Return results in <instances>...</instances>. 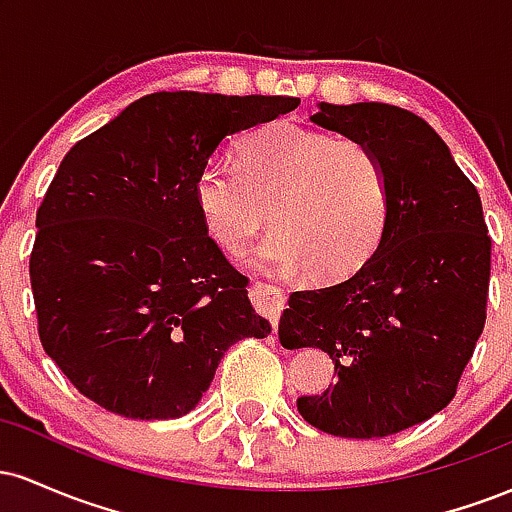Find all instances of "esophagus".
<instances>
[{
  "label": "esophagus",
  "mask_w": 512,
  "mask_h": 512,
  "mask_svg": "<svg viewBox=\"0 0 512 512\" xmlns=\"http://www.w3.org/2000/svg\"><path fill=\"white\" fill-rule=\"evenodd\" d=\"M252 303L257 305V310H260L262 315L269 317V322H272V327L276 330V325H279L281 310L286 308L284 289L260 281V284H255V289H252Z\"/></svg>",
  "instance_id": "34e87169"
}]
</instances>
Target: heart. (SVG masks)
<instances>
[{"instance_id":"1","label":"heart","mask_w":512,"mask_h":512,"mask_svg":"<svg viewBox=\"0 0 512 512\" xmlns=\"http://www.w3.org/2000/svg\"><path fill=\"white\" fill-rule=\"evenodd\" d=\"M209 238L238 255L264 223L274 228L250 262L272 274L315 267L342 279L373 255L390 216L385 170L366 144L301 125H274L240 146V168L211 158L195 178Z\"/></svg>"}]
</instances>
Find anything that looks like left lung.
<instances>
[{
  "instance_id": "8db88e82",
  "label": "left lung",
  "mask_w": 512,
  "mask_h": 512,
  "mask_svg": "<svg viewBox=\"0 0 512 512\" xmlns=\"http://www.w3.org/2000/svg\"><path fill=\"white\" fill-rule=\"evenodd\" d=\"M315 125L373 151L390 187L378 250L351 279L291 293L281 344L330 354L337 383L298 397L310 426L385 438L455 397L484 332L491 238L477 187L436 129L387 103H320Z\"/></svg>"
}]
</instances>
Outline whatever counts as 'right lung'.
Instances as JSON below:
<instances>
[{
	"mask_svg": "<svg viewBox=\"0 0 512 512\" xmlns=\"http://www.w3.org/2000/svg\"><path fill=\"white\" fill-rule=\"evenodd\" d=\"M298 103L151 93L62 158L35 216L31 286L45 354L81 395L127 419H178L228 346L272 332L192 190L223 139Z\"/></svg>",
	"mask_w": 512,
	"mask_h": 512,
	"instance_id": "right-lung-1",
	"label": "right lung"
}]
</instances>
